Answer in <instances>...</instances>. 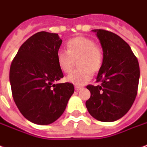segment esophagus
<instances>
[{
	"label": "esophagus",
	"instance_id": "1",
	"mask_svg": "<svg viewBox=\"0 0 147 147\" xmlns=\"http://www.w3.org/2000/svg\"><path fill=\"white\" fill-rule=\"evenodd\" d=\"M74 88H75L76 90H79L82 89V86H74Z\"/></svg>",
	"mask_w": 147,
	"mask_h": 147
}]
</instances>
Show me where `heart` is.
Instances as JSON below:
<instances>
[{"label":"heart","mask_w":147,"mask_h":147,"mask_svg":"<svg viewBox=\"0 0 147 147\" xmlns=\"http://www.w3.org/2000/svg\"><path fill=\"white\" fill-rule=\"evenodd\" d=\"M67 51L59 50L57 53L58 66L64 73L71 71L74 61L80 67L66 77V81L75 86L86 84L103 64V51L93 39L85 36H78L69 39L66 44Z\"/></svg>","instance_id":"heart-1"}]
</instances>
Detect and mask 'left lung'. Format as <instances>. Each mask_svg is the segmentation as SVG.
Listing matches in <instances>:
<instances>
[{"instance_id":"left-lung-1","label":"left lung","mask_w":147,"mask_h":147,"mask_svg":"<svg viewBox=\"0 0 147 147\" xmlns=\"http://www.w3.org/2000/svg\"><path fill=\"white\" fill-rule=\"evenodd\" d=\"M103 48V64L96 80L89 85L90 97L86 102L89 113L99 121L112 122L124 117L138 93L140 69L129 45L120 36L105 30H92Z\"/></svg>"}]
</instances>
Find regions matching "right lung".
Segmentation results:
<instances>
[{
	"mask_svg": "<svg viewBox=\"0 0 147 147\" xmlns=\"http://www.w3.org/2000/svg\"><path fill=\"white\" fill-rule=\"evenodd\" d=\"M62 44L58 34L40 31L18 49L9 70L13 98L22 116L37 125L56 121L74 92L72 83H56L64 75L57 53Z\"/></svg>",
	"mask_w": 147,
	"mask_h": 147,
	"instance_id": "obj_1",
	"label": "right lung"
}]
</instances>
